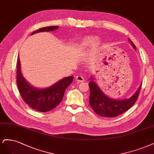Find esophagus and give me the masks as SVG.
Instances as JSON below:
<instances>
[{"label":"esophagus","mask_w":154,"mask_h":154,"mask_svg":"<svg viewBox=\"0 0 154 154\" xmlns=\"http://www.w3.org/2000/svg\"><path fill=\"white\" fill-rule=\"evenodd\" d=\"M75 79L78 82H84V79L82 75H77L75 77Z\"/></svg>","instance_id":"esophagus-1"}]
</instances>
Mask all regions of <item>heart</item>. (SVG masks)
Listing matches in <instances>:
<instances>
[{"instance_id": "heart-1", "label": "heart", "mask_w": 154, "mask_h": 154, "mask_svg": "<svg viewBox=\"0 0 154 154\" xmlns=\"http://www.w3.org/2000/svg\"><path fill=\"white\" fill-rule=\"evenodd\" d=\"M100 43V39L95 36H87L82 39L79 44L80 50H85L88 48H93L98 46Z\"/></svg>"}]
</instances>
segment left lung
<instances>
[{"label": "left lung", "mask_w": 154, "mask_h": 154, "mask_svg": "<svg viewBox=\"0 0 154 154\" xmlns=\"http://www.w3.org/2000/svg\"><path fill=\"white\" fill-rule=\"evenodd\" d=\"M133 48L136 50V46L128 38ZM89 82L90 90V105L97 114L102 117H115L129 109L135 103L140 93L141 84L134 95L128 98L115 99L109 97L103 92L97 83L94 81L93 76Z\"/></svg>", "instance_id": "left-lung-1"}]
</instances>
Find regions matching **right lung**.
Instances as JSON below:
<instances>
[{"mask_svg": "<svg viewBox=\"0 0 154 154\" xmlns=\"http://www.w3.org/2000/svg\"><path fill=\"white\" fill-rule=\"evenodd\" d=\"M59 26L45 27L33 32L34 34L41 32L54 31L58 29ZM17 82L20 93L28 106L33 109L40 112H47L52 110L62 101L64 91L73 81V76L64 77L52 86L38 88L32 86L26 81L22 73L20 61L18 56L17 62Z\"/></svg>", "mask_w": 154, "mask_h": 154, "instance_id": "add662e5", "label": "right lung"}]
</instances>
